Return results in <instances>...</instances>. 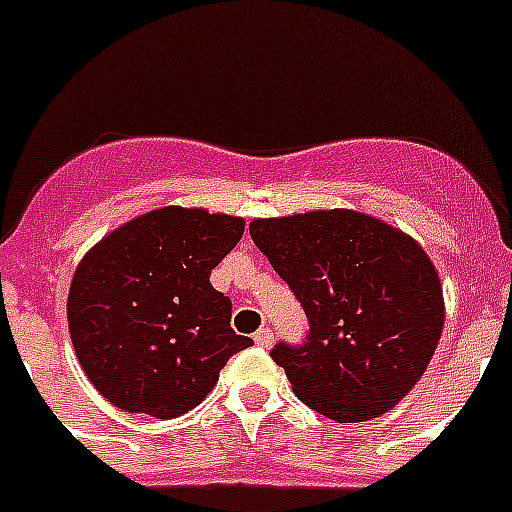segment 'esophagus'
I'll return each mask as SVG.
<instances>
[{"label": "esophagus", "instance_id": "esophagus-1", "mask_svg": "<svg viewBox=\"0 0 512 512\" xmlns=\"http://www.w3.org/2000/svg\"><path fill=\"white\" fill-rule=\"evenodd\" d=\"M253 341H256V346L269 348L271 341H274V333H271L269 328H261V330H256V336H253Z\"/></svg>", "mask_w": 512, "mask_h": 512}]
</instances>
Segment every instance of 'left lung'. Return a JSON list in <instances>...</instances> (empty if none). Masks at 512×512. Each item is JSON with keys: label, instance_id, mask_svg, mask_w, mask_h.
<instances>
[{"label": "left lung", "instance_id": "8db88e82", "mask_svg": "<svg viewBox=\"0 0 512 512\" xmlns=\"http://www.w3.org/2000/svg\"><path fill=\"white\" fill-rule=\"evenodd\" d=\"M251 238L310 325L302 343L271 348L295 395L338 423L395 408L443 330L441 279L423 248L351 210L253 220Z\"/></svg>", "mask_w": 512, "mask_h": 512}]
</instances>
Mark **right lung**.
I'll use <instances>...</instances> for the list:
<instances>
[{"label":"right lung","instance_id":"obj_1","mask_svg":"<svg viewBox=\"0 0 512 512\" xmlns=\"http://www.w3.org/2000/svg\"><path fill=\"white\" fill-rule=\"evenodd\" d=\"M243 220L164 207L97 243L71 282L69 330L89 382L128 410L169 420L200 405L228 359L251 346L210 274Z\"/></svg>","mask_w":512,"mask_h":512}]
</instances>
